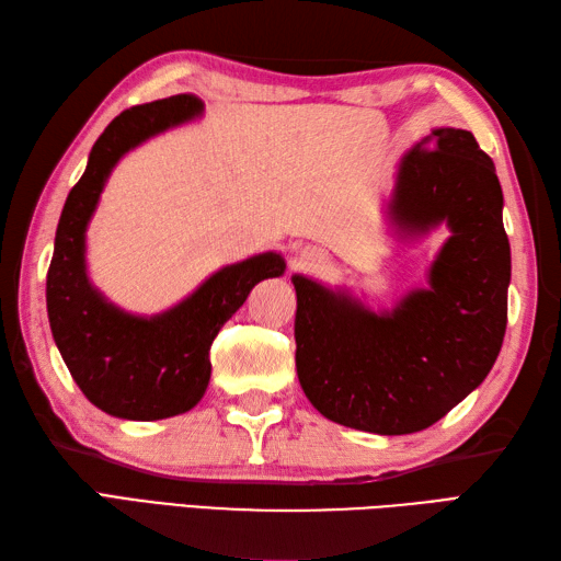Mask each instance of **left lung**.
Here are the masks:
<instances>
[{
  "label": "left lung",
  "mask_w": 561,
  "mask_h": 561,
  "mask_svg": "<svg viewBox=\"0 0 561 561\" xmlns=\"http://www.w3.org/2000/svg\"><path fill=\"white\" fill-rule=\"evenodd\" d=\"M494 161L468 129L436 127L400 159L388 221L398 238L446 224L426 287L390 311L294 274L296 374L330 422L414 434L478 388L502 350L511 248Z\"/></svg>",
  "instance_id": "left-lung-1"
}]
</instances>
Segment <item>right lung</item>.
<instances>
[{
    "instance_id": "add662e5",
    "label": "right lung",
    "mask_w": 561,
    "mask_h": 561,
    "mask_svg": "<svg viewBox=\"0 0 561 561\" xmlns=\"http://www.w3.org/2000/svg\"><path fill=\"white\" fill-rule=\"evenodd\" d=\"M199 115L202 103L190 93L117 115L93 145L57 224L45 289L53 337L83 396L117 420L153 422L193 410L209 386V347L221 325L257 282L287 270L284 257L267 250L209 274L181 304L157 316L127 313L91 284L87 229L115 163Z\"/></svg>"
}]
</instances>
